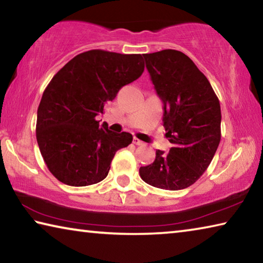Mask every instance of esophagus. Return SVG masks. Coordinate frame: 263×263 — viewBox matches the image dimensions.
I'll use <instances>...</instances> for the list:
<instances>
[{
    "instance_id": "esophagus-1",
    "label": "esophagus",
    "mask_w": 263,
    "mask_h": 263,
    "mask_svg": "<svg viewBox=\"0 0 263 263\" xmlns=\"http://www.w3.org/2000/svg\"><path fill=\"white\" fill-rule=\"evenodd\" d=\"M133 144L135 145H138V146H141V145H144V141H141L140 139H138V138H133Z\"/></svg>"
}]
</instances>
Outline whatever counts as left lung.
I'll list each match as a JSON object with an SVG mask.
<instances>
[{
	"label": "left lung",
	"mask_w": 263,
	"mask_h": 263,
	"mask_svg": "<svg viewBox=\"0 0 263 263\" xmlns=\"http://www.w3.org/2000/svg\"><path fill=\"white\" fill-rule=\"evenodd\" d=\"M144 58L163 103V126L173 147L168 153L158 149L154 162L140 167V177L155 188H188L206 171L219 145V100L184 53L162 50Z\"/></svg>",
	"instance_id": "left-lung-1"
}]
</instances>
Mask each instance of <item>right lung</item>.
<instances>
[{
	"label": "right lung",
	"instance_id": "obj_1",
	"mask_svg": "<svg viewBox=\"0 0 263 263\" xmlns=\"http://www.w3.org/2000/svg\"><path fill=\"white\" fill-rule=\"evenodd\" d=\"M144 68L141 54L91 50L74 57L53 77L38 106L35 136L48 171L62 183H99L116 152L131 144V133L110 131L96 116Z\"/></svg>",
	"mask_w": 263,
	"mask_h": 263
}]
</instances>
